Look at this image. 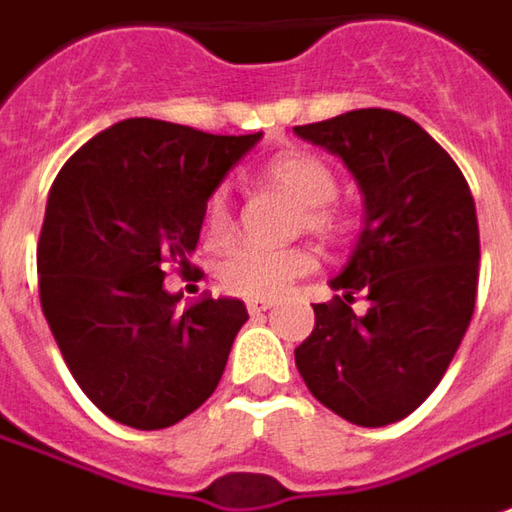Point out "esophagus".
I'll return each instance as SVG.
<instances>
[{"mask_svg": "<svg viewBox=\"0 0 512 512\" xmlns=\"http://www.w3.org/2000/svg\"><path fill=\"white\" fill-rule=\"evenodd\" d=\"M270 307H273L270 299H250V302H247V310H250L253 316H256V313H265V310H270Z\"/></svg>", "mask_w": 512, "mask_h": 512, "instance_id": "34e87169", "label": "esophagus"}]
</instances>
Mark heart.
Masks as SVG:
<instances>
[{
    "label": "heart",
    "instance_id": "obj_1",
    "mask_svg": "<svg viewBox=\"0 0 512 512\" xmlns=\"http://www.w3.org/2000/svg\"><path fill=\"white\" fill-rule=\"evenodd\" d=\"M267 179L287 193H293L307 207L305 219L313 230H333L336 213L330 202L339 193L336 173L327 162L310 153H287L267 165ZM207 239L222 245L233 233V205L227 190H216L207 202L205 213ZM313 270V256L302 247H265L236 245L219 259L216 276L225 290L250 299H273L285 290L293 279Z\"/></svg>",
    "mask_w": 512,
    "mask_h": 512
}]
</instances>
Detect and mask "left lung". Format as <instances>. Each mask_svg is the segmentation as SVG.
Wrapping results in <instances>:
<instances>
[{"label": "left lung", "instance_id": "left-lung-1", "mask_svg": "<svg viewBox=\"0 0 512 512\" xmlns=\"http://www.w3.org/2000/svg\"><path fill=\"white\" fill-rule=\"evenodd\" d=\"M293 130L339 156L364 199L362 233L330 279L342 296L313 305L296 367L347 422H399L442 382L476 307L473 193L447 150L396 110H350ZM353 292L368 296L364 317L349 307Z\"/></svg>", "mask_w": 512, "mask_h": 512}]
</instances>
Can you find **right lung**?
<instances>
[{
    "label": "right lung",
    "mask_w": 512,
    "mask_h": 512,
    "mask_svg": "<svg viewBox=\"0 0 512 512\" xmlns=\"http://www.w3.org/2000/svg\"><path fill=\"white\" fill-rule=\"evenodd\" d=\"M262 133L162 119L96 133L59 170L36 247L39 299L76 384L113 422L162 430L210 399L247 322L233 296L179 310L165 270L196 267L207 199Z\"/></svg>",
    "instance_id": "right-lung-1"
}]
</instances>
